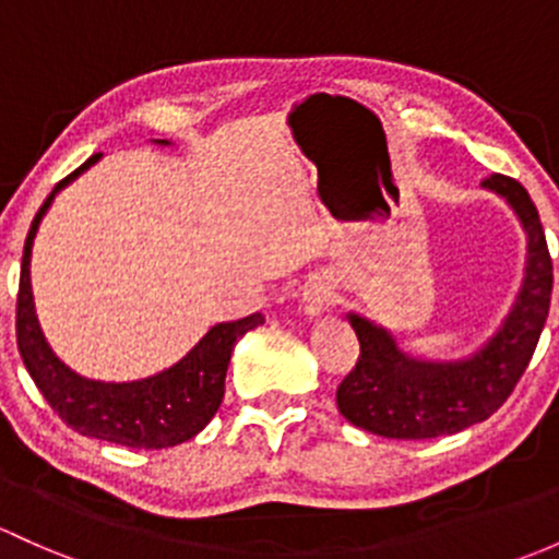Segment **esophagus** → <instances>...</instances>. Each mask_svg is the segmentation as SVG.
Instances as JSON below:
<instances>
[{"label":"esophagus","mask_w":559,"mask_h":559,"mask_svg":"<svg viewBox=\"0 0 559 559\" xmlns=\"http://www.w3.org/2000/svg\"><path fill=\"white\" fill-rule=\"evenodd\" d=\"M302 313L308 316V319H316V316H321L329 305L334 302V292L332 286L326 284V281L316 278V281H308V284L302 286Z\"/></svg>","instance_id":"34e87169"}]
</instances>
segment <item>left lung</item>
Returning <instances> with one entry per match:
<instances>
[{
    "label": "left lung",
    "mask_w": 559,
    "mask_h": 559,
    "mask_svg": "<svg viewBox=\"0 0 559 559\" xmlns=\"http://www.w3.org/2000/svg\"><path fill=\"white\" fill-rule=\"evenodd\" d=\"M487 192L512 209L525 233V267L516 297L496 332L461 358H423L391 329L348 310L361 354L337 388L345 420L385 439H433L490 418L531 364L551 302V257L531 195L520 181L492 174Z\"/></svg>",
    "instance_id": "obj_1"
}]
</instances>
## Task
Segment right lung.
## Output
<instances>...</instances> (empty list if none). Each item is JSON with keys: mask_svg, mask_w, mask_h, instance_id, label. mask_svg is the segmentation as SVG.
<instances>
[{"mask_svg": "<svg viewBox=\"0 0 559 559\" xmlns=\"http://www.w3.org/2000/svg\"><path fill=\"white\" fill-rule=\"evenodd\" d=\"M152 141L160 146L171 144L166 139ZM98 160L102 155L87 157L78 171L58 181L39 214L34 216L26 246H23L21 292H17V350L47 404L82 437L133 450L176 448L198 437L214 418L225 396V378L235 343L246 332L262 326L264 316L251 313L246 319L214 324L179 361L150 378L122 380V383L93 380L63 364L47 343L37 319L32 289V249L39 225L58 192L67 190Z\"/></svg>", "mask_w": 559, "mask_h": 559, "instance_id": "right-lung-1", "label": "right lung"}]
</instances>
